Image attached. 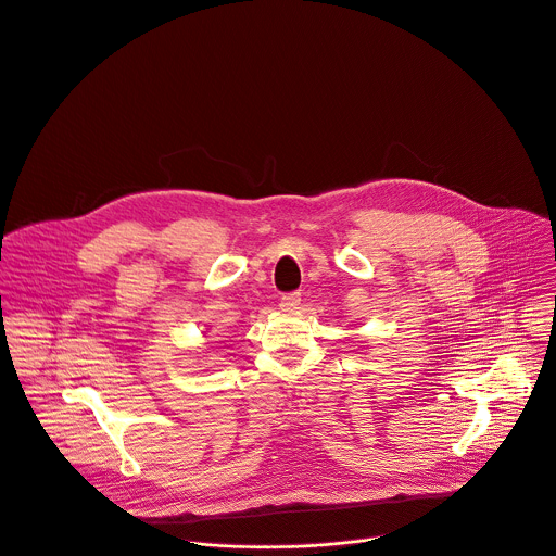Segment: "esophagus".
Listing matches in <instances>:
<instances>
[{"instance_id":"obj_1","label":"esophagus","mask_w":556,"mask_h":556,"mask_svg":"<svg viewBox=\"0 0 556 556\" xmlns=\"http://www.w3.org/2000/svg\"><path fill=\"white\" fill-rule=\"evenodd\" d=\"M300 302H302V293L300 291H291V293H285L280 298V308L282 311H295L300 306Z\"/></svg>"}]
</instances>
